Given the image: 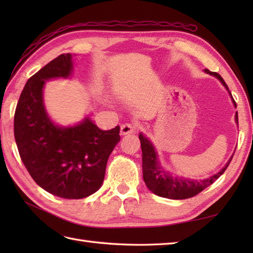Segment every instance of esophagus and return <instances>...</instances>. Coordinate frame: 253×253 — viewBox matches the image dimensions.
Listing matches in <instances>:
<instances>
[{"mask_svg":"<svg viewBox=\"0 0 253 253\" xmlns=\"http://www.w3.org/2000/svg\"><path fill=\"white\" fill-rule=\"evenodd\" d=\"M137 130L136 125H132V124H124L121 126V135H130V133H135Z\"/></svg>","mask_w":253,"mask_h":253,"instance_id":"esophagus-1","label":"esophagus"}]
</instances>
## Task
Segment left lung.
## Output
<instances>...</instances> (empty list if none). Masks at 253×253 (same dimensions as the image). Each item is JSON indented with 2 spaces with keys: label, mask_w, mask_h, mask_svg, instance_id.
I'll use <instances>...</instances> for the list:
<instances>
[{
  "label": "left lung",
  "mask_w": 253,
  "mask_h": 253,
  "mask_svg": "<svg viewBox=\"0 0 253 253\" xmlns=\"http://www.w3.org/2000/svg\"><path fill=\"white\" fill-rule=\"evenodd\" d=\"M204 73L211 75V76L219 80V83L227 90L234 106L237 107L236 102L233 99V95L230 93L227 84H225L224 79L217 73L210 72L209 69H204ZM235 122L238 125V112L235 113ZM139 139H140L142 151V175L148 189L151 190L154 195L159 197L173 199V200H182V199L191 198L198 195L203 189H206L210 185H212L226 170L227 166L233 159L232 155L226 164L216 174L204 179H191L188 178V177L171 174L161 163L158 151L153 146L152 141L144 136L142 132L139 133Z\"/></svg>",
  "instance_id": "left-lung-1"
}]
</instances>
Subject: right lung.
<instances>
[{
	"label": "right lung",
	"instance_id": "add662e5",
	"mask_svg": "<svg viewBox=\"0 0 253 253\" xmlns=\"http://www.w3.org/2000/svg\"><path fill=\"white\" fill-rule=\"evenodd\" d=\"M73 54H61L28 79L14 117L21 161L42 189L64 199H83L98 191L107 160L120 142V126L101 130L88 116L62 126L45 109L43 89L52 79H69Z\"/></svg>",
	"mask_w": 253,
	"mask_h": 253
}]
</instances>
